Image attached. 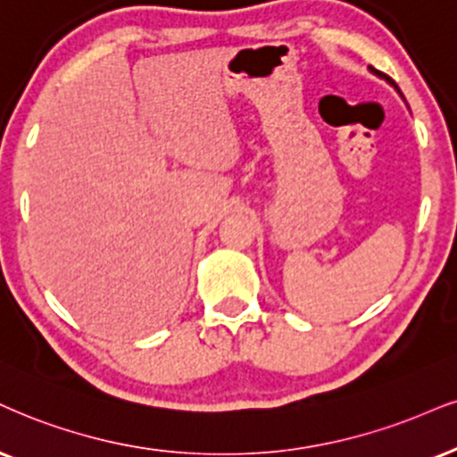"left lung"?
Wrapping results in <instances>:
<instances>
[{"mask_svg":"<svg viewBox=\"0 0 457 457\" xmlns=\"http://www.w3.org/2000/svg\"><path fill=\"white\" fill-rule=\"evenodd\" d=\"M370 70H373V67H370ZM373 71L377 73V76H384V73H379V71H377V70H373ZM384 78H386V80H387V82H392V80H390V78H387V76H384ZM392 84H394V82H392Z\"/></svg>","mask_w":457,"mask_h":457,"instance_id":"8db88e82","label":"left lung"}]
</instances>
